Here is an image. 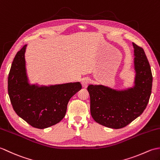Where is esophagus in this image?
<instances>
[{
	"mask_svg": "<svg viewBox=\"0 0 160 160\" xmlns=\"http://www.w3.org/2000/svg\"><path fill=\"white\" fill-rule=\"evenodd\" d=\"M90 83V79L89 78H84V79L81 81V84H82V86L84 88H86L88 85Z\"/></svg>",
	"mask_w": 160,
	"mask_h": 160,
	"instance_id": "34e87169",
	"label": "esophagus"
}]
</instances>
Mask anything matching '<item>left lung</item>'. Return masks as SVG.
Here are the masks:
<instances>
[{"label": "left lung", "mask_w": 160, "mask_h": 160, "mask_svg": "<svg viewBox=\"0 0 160 160\" xmlns=\"http://www.w3.org/2000/svg\"><path fill=\"white\" fill-rule=\"evenodd\" d=\"M134 86L116 90L102 85H90V112L96 122L112 129H120L140 116L149 101L152 76L151 66L144 49L133 43Z\"/></svg>", "instance_id": "left-lung-1"}]
</instances>
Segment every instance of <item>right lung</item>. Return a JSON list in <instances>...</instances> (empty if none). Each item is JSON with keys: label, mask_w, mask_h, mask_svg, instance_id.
<instances>
[{"label": "right lung", "mask_w": 160, "mask_h": 160, "mask_svg": "<svg viewBox=\"0 0 160 160\" xmlns=\"http://www.w3.org/2000/svg\"><path fill=\"white\" fill-rule=\"evenodd\" d=\"M27 46L13 59L8 77V94L17 114L31 126L42 129L61 121L70 98L82 86L79 82L50 86L29 84L24 59Z\"/></svg>", "instance_id": "obj_1"}]
</instances>
